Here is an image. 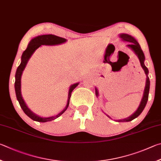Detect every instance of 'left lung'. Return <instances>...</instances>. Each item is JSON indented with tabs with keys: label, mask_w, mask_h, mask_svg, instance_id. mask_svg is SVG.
<instances>
[{
	"label": "left lung",
	"mask_w": 161,
	"mask_h": 161,
	"mask_svg": "<svg viewBox=\"0 0 161 161\" xmlns=\"http://www.w3.org/2000/svg\"><path fill=\"white\" fill-rule=\"evenodd\" d=\"M119 37L122 39V41L129 42V44H128L126 46H127L129 48H130V49L135 53V54L138 56L139 60L140 61L141 66H142V69H143V70H144L145 74L146 75V86H145L144 91H143L142 99V100H141L140 105L139 106V108H137L136 112H135L134 113L132 114L130 117L125 118V119L115 120V121H117V122H130V121L134 119L135 118L139 117L141 114V113L143 112V109L145 108L146 103H147V101L148 99L149 89H150V80H149V78L148 75V69H147V67H146L144 64V61H145L144 53H143V51L142 50V49H141L140 45L139 43H138V42L136 40V39L133 37L132 36L128 35V34H124V33L120 34ZM95 95H96L97 97L99 96V92H98L97 88H95ZM106 115L109 118V119H112V118L109 117V115H108V114H106Z\"/></svg>",
	"instance_id": "1"
}]
</instances>
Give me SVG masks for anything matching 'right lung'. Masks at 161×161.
I'll return each mask as SVG.
<instances>
[{
  "instance_id": "right-lung-1",
  "label": "right lung",
  "mask_w": 161,
  "mask_h": 161,
  "mask_svg": "<svg viewBox=\"0 0 161 161\" xmlns=\"http://www.w3.org/2000/svg\"><path fill=\"white\" fill-rule=\"evenodd\" d=\"M67 40L66 39L60 37V36L53 35H39L37 36H35L33 39L30 40V42L28 44V46L27 47L26 50L22 53V55L21 56V63L19 66L18 67L15 73V90L17 100H18L19 105H20L22 110L26 114L28 117L31 118L32 120L36 121V122H50L53 119H56V118L60 117L61 115L64 113V112L66 110L68 107L69 105V101L70 97L71 96V92L74 90L76 87L78 86L79 83H76L73 84L70 86L69 94H68V100L66 108L64 109L63 111H61L60 113H58L57 115L55 116H52L49 117H40L39 115L36 114L35 113L31 110V109L28 108L26 103L22 98V94H21V77L22 72H23L24 69L26 67V65L27 64L28 61L30 58L31 56L35 52L36 49H38L39 47L42 45H47V46H53V45H58L65 43Z\"/></svg>"
}]
</instances>
